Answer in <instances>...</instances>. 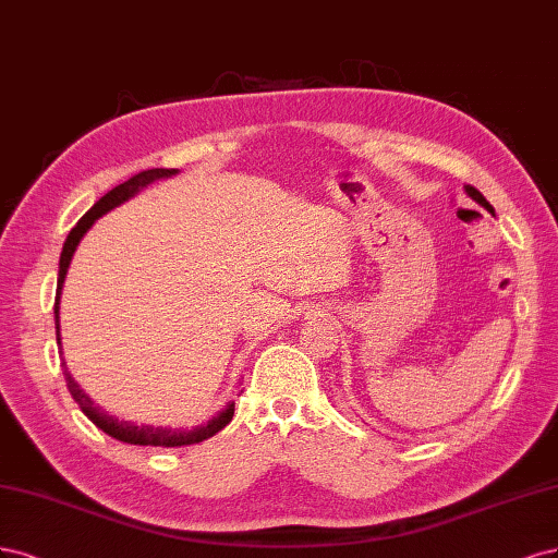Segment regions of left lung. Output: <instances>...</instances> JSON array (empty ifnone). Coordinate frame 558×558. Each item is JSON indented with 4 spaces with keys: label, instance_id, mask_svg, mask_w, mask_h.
Wrapping results in <instances>:
<instances>
[{
    "label": "left lung",
    "instance_id": "obj_1",
    "mask_svg": "<svg viewBox=\"0 0 558 558\" xmlns=\"http://www.w3.org/2000/svg\"><path fill=\"white\" fill-rule=\"evenodd\" d=\"M465 194H469V196H471V199H473V202H477V204H480V206H484V208H487V210H489V213H492V215H494V208H492V206H489V202H487V199H484V196H482V194H480V192H477V190H475V187H465Z\"/></svg>",
    "mask_w": 558,
    "mask_h": 558
}]
</instances>
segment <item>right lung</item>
<instances>
[{"mask_svg": "<svg viewBox=\"0 0 558 558\" xmlns=\"http://www.w3.org/2000/svg\"><path fill=\"white\" fill-rule=\"evenodd\" d=\"M178 169H148V171H141L136 175H132L130 181H124L122 185L113 187L109 194H104L101 199L89 208L83 218L76 222V227L69 231V236L62 245V255H60V271H58V294H56V331H58V348L62 352V336H60V296H62V287H64V278L69 271V264L71 257H74L76 247L81 243V239L89 231L101 215H106L109 210L118 208L120 204L130 202L132 196H136L143 187H148L150 183L159 181V178H171L175 175ZM62 373H64V380H66V389L74 401L78 403V408L83 410V415L93 422L95 426H99L104 434H109L116 440L122 442H130V445H150V447H183V445H196L202 440H208L210 436L218 434L222 430L231 417H233V403H227L225 410H220L218 415L213 420H208V424L202 426H194V428H171V426H150V424H134V422H124L118 420L109 412L101 410L93 399L87 397V393L81 389V385L74 380V375L69 373L66 362L62 359Z\"/></svg>", "mask_w": 558, "mask_h": 558, "instance_id": "add662e5", "label": "right lung"}]
</instances>
